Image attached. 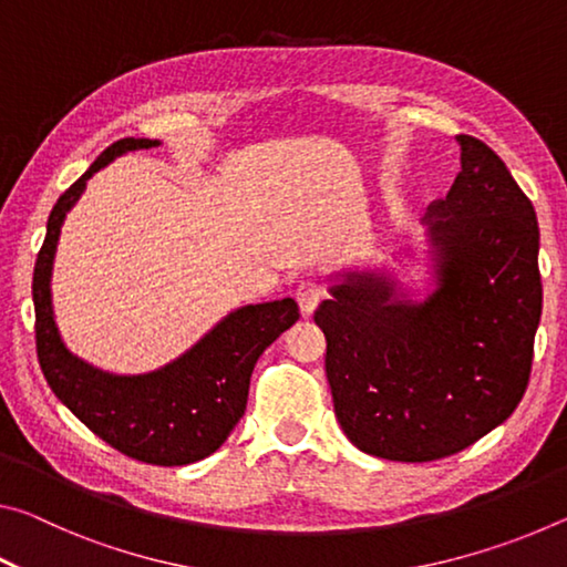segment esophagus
<instances>
[{
    "label": "esophagus",
    "instance_id": "1",
    "mask_svg": "<svg viewBox=\"0 0 567 567\" xmlns=\"http://www.w3.org/2000/svg\"><path fill=\"white\" fill-rule=\"evenodd\" d=\"M322 295H324V292H322L320 285L302 282V285L295 290V300H297V305H300L302 315H312L315 310H318Z\"/></svg>",
    "mask_w": 567,
    "mask_h": 567
}]
</instances>
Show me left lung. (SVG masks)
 Masks as SVG:
<instances>
[{
	"mask_svg": "<svg viewBox=\"0 0 567 567\" xmlns=\"http://www.w3.org/2000/svg\"><path fill=\"white\" fill-rule=\"evenodd\" d=\"M455 140L460 172L425 217V297L388 270H350L315 310L342 433L398 463L455 455L513 415L543 310L533 203L485 142Z\"/></svg>",
	"mask_w": 567,
	"mask_h": 567,
	"instance_id": "obj_1",
	"label": "left lung"
}]
</instances>
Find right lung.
<instances>
[{"mask_svg": "<svg viewBox=\"0 0 567 567\" xmlns=\"http://www.w3.org/2000/svg\"><path fill=\"white\" fill-rule=\"evenodd\" d=\"M159 140L124 137L56 199L37 255L32 300L37 358L47 385L94 435L140 463L175 467L197 463L225 443L245 415L255 362L300 320L292 297L237 307L177 360L142 375H114L76 358L60 334L52 307V267L64 217L82 197L87 179L134 150Z\"/></svg>", "mask_w": 567, "mask_h": 567, "instance_id": "add662e5", "label": "right lung"}]
</instances>
